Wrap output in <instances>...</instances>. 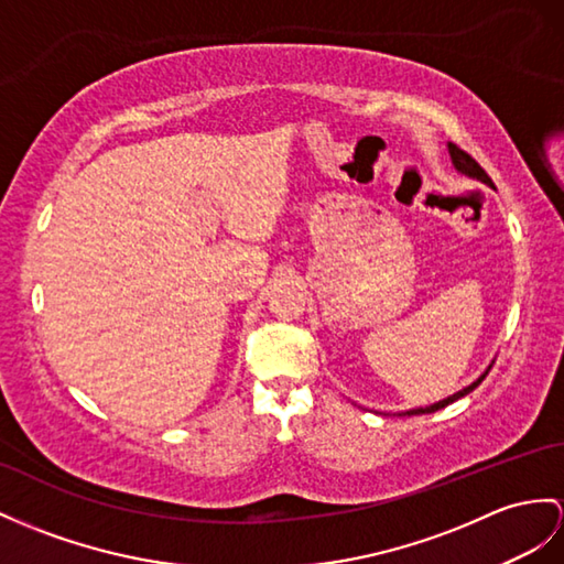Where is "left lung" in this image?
<instances>
[{
	"instance_id": "left-lung-1",
	"label": "left lung",
	"mask_w": 564,
	"mask_h": 564,
	"mask_svg": "<svg viewBox=\"0 0 564 564\" xmlns=\"http://www.w3.org/2000/svg\"><path fill=\"white\" fill-rule=\"evenodd\" d=\"M447 150H449V160H452V164H455V170L459 172V174H464V176H469V178H476V182H480V184H486V186H490L492 188V182H490V176L484 172V167H480V164L471 158V155H466L464 150H459L455 143H447ZM492 364L496 361H490V366L484 370V373H480L471 386H466L464 390H459V392H455V394H449V397H445V400H441V402H435V404H429V406H416V409H406V411H400V414L397 416H414V414H433V411H437V409H443V406H447V404H452V402H457V400H462V397H466L469 392H474L480 382H484V378L488 376V370L492 368Z\"/></svg>"
}]
</instances>
